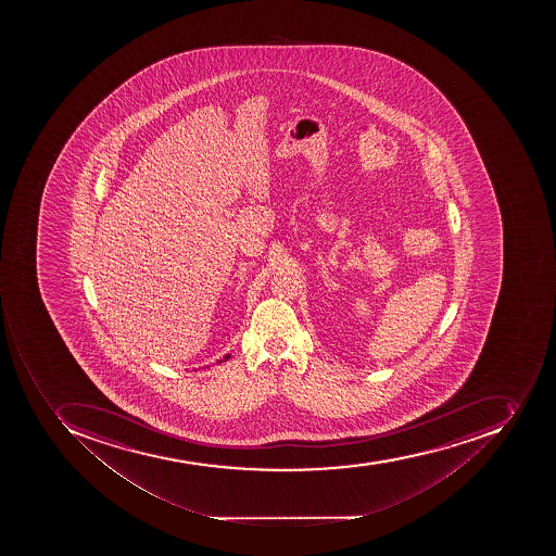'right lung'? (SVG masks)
Segmentation results:
<instances>
[{
	"instance_id": "right-lung-1",
	"label": "right lung",
	"mask_w": 556,
	"mask_h": 556,
	"mask_svg": "<svg viewBox=\"0 0 556 556\" xmlns=\"http://www.w3.org/2000/svg\"><path fill=\"white\" fill-rule=\"evenodd\" d=\"M229 358H231V354H224V358L217 359V363L228 362Z\"/></svg>"
}]
</instances>
